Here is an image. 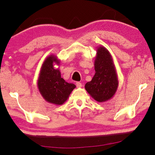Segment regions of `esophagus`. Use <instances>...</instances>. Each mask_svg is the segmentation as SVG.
Instances as JSON below:
<instances>
[{"label": "esophagus", "instance_id": "obj_1", "mask_svg": "<svg viewBox=\"0 0 155 155\" xmlns=\"http://www.w3.org/2000/svg\"><path fill=\"white\" fill-rule=\"evenodd\" d=\"M76 85H77V87L78 88L82 87V84H81L80 82H77V83H76Z\"/></svg>", "mask_w": 155, "mask_h": 155}]
</instances>
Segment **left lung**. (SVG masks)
I'll return each instance as SVG.
<instances>
[{"mask_svg": "<svg viewBox=\"0 0 155 155\" xmlns=\"http://www.w3.org/2000/svg\"><path fill=\"white\" fill-rule=\"evenodd\" d=\"M94 69L95 74L85 88L94 100L103 103L114 96L119 82L111 54L103 46L97 47Z\"/></svg>", "mask_w": 155, "mask_h": 155, "instance_id": "1", "label": "left lung"}]
</instances>
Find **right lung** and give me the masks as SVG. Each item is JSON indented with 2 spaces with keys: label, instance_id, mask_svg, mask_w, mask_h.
Returning <instances> with one entry per match:
<instances>
[{
  "label": "right lung",
  "instance_id": "add662e5",
  "mask_svg": "<svg viewBox=\"0 0 155 155\" xmlns=\"http://www.w3.org/2000/svg\"><path fill=\"white\" fill-rule=\"evenodd\" d=\"M54 64L59 65L60 60L57 56L51 54L46 57L41 65L37 84L39 91L46 101L61 105L69 98L76 85L61 78L59 68H54Z\"/></svg>",
  "mask_w": 155,
  "mask_h": 155
}]
</instances>
